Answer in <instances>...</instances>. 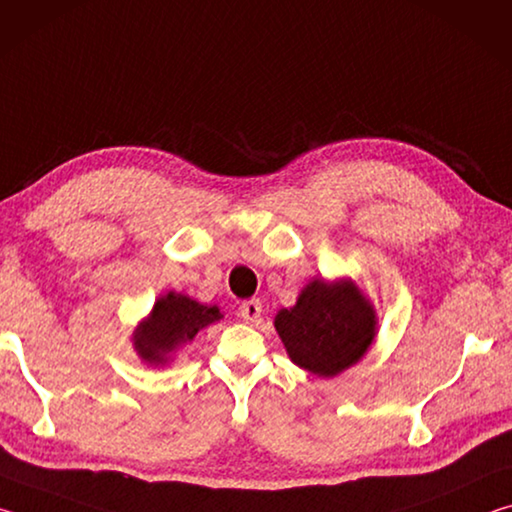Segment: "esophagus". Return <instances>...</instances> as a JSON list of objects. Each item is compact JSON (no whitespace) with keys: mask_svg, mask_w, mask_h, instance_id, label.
I'll return each mask as SVG.
<instances>
[{"mask_svg":"<svg viewBox=\"0 0 512 512\" xmlns=\"http://www.w3.org/2000/svg\"><path fill=\"white\" fill-rule=\"evenodd\" d=\"M262 302L259 300H246V302H241V307H239V314H241V318L246 320V323H257L259 318H262Z\"/></svg>","mask_w":512,"mask_h":512,"instance_id":"obj_1","label":"esophagus"}]
</instances>
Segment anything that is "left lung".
Here are the masks:
<instances>
[{
    "mask_svg": "<svg viewBox=\"0 0 512 512\" xmlns=\"http://www.w3.org/2000/svg\"><path fill=\"white\" fill-rule=\"evenodd\" d=\"M289 359L316 377H336L366 357L377 339V311L352 277H314L296 305L275 314Z\"/></svg>",
    "mask_w": 512,
    "mask_h": 512,
    "instance_id": "obj_1",
    "label": "left lung"
}]
</instances>
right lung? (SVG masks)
<instances>
[{
  "instance_id": "add662e5",
  "label": "right lung",
  "mask_w": 512,
  "mask_h": 512,
  "mask_svg": "<svg viewBox=\"0 0 512 512\" xmlns=\"http://www.w3.org/2000/svg\"><path fill=\"white\" fill-rule=\"evenodd\" d=\"M221 307L203 305L178 291H167L153 302L149 316L133 329V350L149 366H169L201 329L219 323Z\"/></svg>"
}]
</instances>
